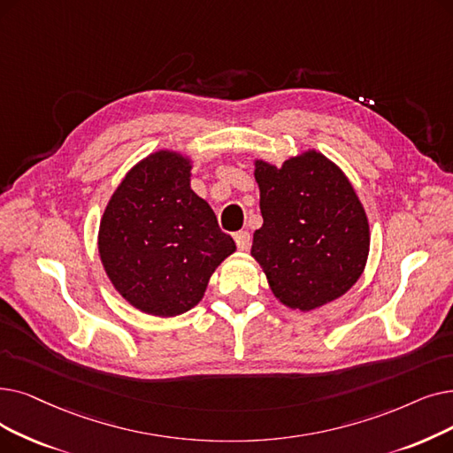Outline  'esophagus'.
Wrapping results in <instances>:
<instances>
[{"label": "esophagus", "mask_w": 453, "mask_h": 453, "mask_svg": "<svg viewBox=\"0 0 453 453\" xmlns=\"http://www.w3.org/2000/svg\"><path fill=\"white\" fill-rule=\"evenodd\" d=\"M234 242H237V248L241 251H246L250 248V244H251V234L248 231L234 233Z\"/></svg>", "instance_id": "esophagus-1"}]
</instances>
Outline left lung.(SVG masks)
<instances>
[{"mask_svg":"<svg viewBox=\"0 0 453 453\" xmlns=\"http://www.w3.org/2000/svg\"><path fill=\"white\" fill-rule=\"evenodd\" d=\"M263 226L251 257L283 305L319 309L341 298L365 270L370 227L344 172L317 150L290 157L281 168L255 161Z\"/></svg>","mask_w":453,"mask_h":453,"instance_id":"obj_1","label":"left lung"}]
</instances>
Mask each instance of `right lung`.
Wrapping results in <instances>:
<instances>
[{
    "label": "right lung",
    "instance_id": "obj_1",
    "mask_svg": "<svg viewBox=\"0 0 453 453\" xmlns=\"http://www.w3.org/2000/svg\"><path fill=\"white\" fill-rule=\"evenodd\" d=\"M190 170L178 151L148 155L126 173L100 222L97 250L112 287L153 317L198 305L216 266L237 250L190 188Z\"/></svg>",
    "mask_w": 453,
    "mask_h": 453
}]
</instances>
